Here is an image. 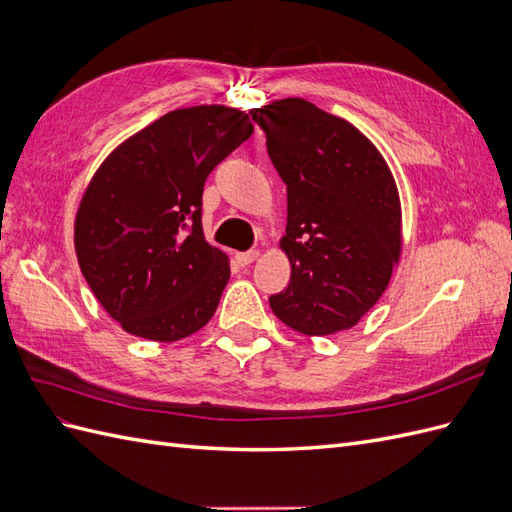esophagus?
Here are the masks:
<instances>
[{"label":"esophagus","mask_w":512,"mask_h":512,"mask_svg":"<svg viewBox=\"0 0 512 512\" xmlns=\"http://www.w3.org/2000/svg\"><path fill=\"white\" fill-rule=\"evenodd\" d=\"M258 256H260L258 250H250V252H239V254L235 256V260L239 262L241 267H247V265H252V262H254Z\"/></svg>","instance_id":"obj_1"}]
</instances>
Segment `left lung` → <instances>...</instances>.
I'll return each mask as SVG.
<instances>
[{
	"label": "left lung",
	"mask_w": 512,
	"mask_h": 512,
	"mask_svg": "<svg viewBox=\"0 0 512 512\" xmlns=\"http://www.w3.org/2000/svg\"><path fill=\"white\" fill-rule=\"evenodd\" d=\"M252 119L288 192L290 284L269 297L273 314L303 335L346 331L382 297L399 260L395 179L365 134L312 102L277 100Z\"/></svg>",
	"instance_id": "left-lung-1"
}]
</instances>
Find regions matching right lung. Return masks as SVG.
Here are the masks:
<instances>
[{"label": "right lung", "mask_w": 512, "mask_h": 512, "mask_svg": "<svg viewBox=\"0 0 512 512\" xmlns=\"http://www.w3.org/2000/svg\"><path fill=\"white\" fill-rule=\"evenodd\" d=\"M252 132L237 108H179L98 168L76 213L74 247L91 292L123 331L177 342L215 314L230 267L205 241L203 188Z\"/></svg>", "instance_id": "add662e5"}]
</instances>
